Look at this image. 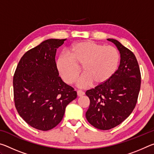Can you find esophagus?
<instances>
[{
    "instance_id": "esophagus-1",
    "label": "esophagus",
    "mask_w": 154,
    "mask_h": 154,
    "mask_svg": "<svg viewBox=\"0 0 154 154\" xmlns=\"http://www.w3.org/2000/svg\"><path fill=\"white\" fill-rule=\"evenodd\" d=\"M85 94V93L82 90H78L77 91V96H82Z\"/></svg>"
}]
</instances>
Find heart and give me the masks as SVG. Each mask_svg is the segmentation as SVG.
<instances>
[{"label": "heart", "mask_w": 154, "mask_h": 154, "mask_svg": "<svg viewBox=\"0 0 154 154\" xmlns=\"http://www.w3.org/2000/svg\"><path fill=\"white\" fill-rule=\"evenodd\" d=\"M67 56H60L56 67L62 79L68 84L76 82L82 71L84 75L78 82L80 88L93 85L100 86L111 79L118 69L119 54L111 45L92 41L72 44L67 49Z\"/></svg>", "instance_id": "1"}]
</instances>
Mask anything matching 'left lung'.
Returning <instances> with one entry per match:
<instances>
[{
  "label": "left lung",
  "instance_id": "1",
  "mask_svg": "<svg viewBox=\"0 0 154 154\" xmlns=\"http://www.w3.org/2000/svg\"><path fill=\"white\" fill-rule=\"evenodd\" d=\"M107 40L116 45L120 54L118 69L105 84L85 92L90 100L85 113L87 120L94 127L103 130L118 126L131 114L136 106L141 82L134 54L118 41Z\"/></svg>",
  "mask_w": 154,
  "mask_h": 154
}]
</instances>
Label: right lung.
<instances>
[{
	"mask_svg": "<svg viewBox=\"0 0 154 154\" xmlns=\"http://www.w3.org/2000/svg\"><path fill=\"white\" fill-rule=\"evenodd\" d=\"M66 39L51 38L28 50L20 59L13 85L15 106L26 123L47 131L63 118L65 109L77 98L56 67V50Z\"/></svg>",
	"mask_w": 154,
	"mask_h": 154,
	"instance_id": "add662e5",
	"label": "right lung"
}]
</instances>
